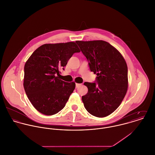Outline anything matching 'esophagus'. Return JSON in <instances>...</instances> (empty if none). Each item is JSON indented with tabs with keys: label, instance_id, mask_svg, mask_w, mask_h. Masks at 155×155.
Here are the masks:
<instances>
[{
	"label": "esophagus",
	"instance_id": "1",
	"mask_svg": "<svg viewBox=\"0 0 155 155\" xmlns=\"http://www.w3.org/2000/svg\"><path fill=\"white\" fill-rule=\"evenodd\" d=\"M80 86H81V84H76V88H79Z\"/></svg>",
	"mask_w": 155,
	"mask_h": 155
}]
</instances>
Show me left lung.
Listing matches in <instances>:
<instances>
[{
	"mask_svg": "<svg viewBox=\"0 0 155 155\" xmlns=\"http://www.w3.org/2000/svg\"><path fill=\"white\" fill-rule=\"evenodd\" d=\"M76 43L89 62L90 70L97 74L95 82L84 83L88 89L82 97L84 106L95 117H106L117 109L127 93L126 61L114 47L103 40Z\"/></svg>",
	"mask_w": 155,
	"mask_h": 155,
	"instance_id": "8db88e82",
	"label": "left lung"
}]
</instances>
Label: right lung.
I'll use <instances>...</instances> for the list:
<instances>
[{"instance_id":"right-lung-1","label":"right lung","mask_w":155,"mask_h":155,"mask_svg":"<svg viewBox=\"0 0 155 155\" xmlns=\"http://www.w3.org/2000/svg\"><path fill=\"white\" fill-rule=\"evenodd\" d=\"M75 42L45 44L37 49L26 62L23 86L34 107L46 115L62 110L75 88V83L65 82L59 69L74 53L80 52Z\"/></svg>"}]
</instances>
